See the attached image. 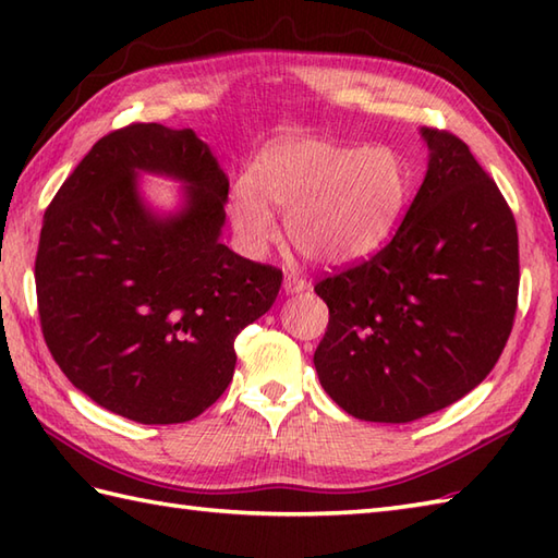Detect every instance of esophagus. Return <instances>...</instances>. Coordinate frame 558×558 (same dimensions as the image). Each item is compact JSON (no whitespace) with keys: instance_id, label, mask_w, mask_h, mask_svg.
Instances as JSON below:
<instances>
[{"instance_id":"esophagus-1","label":"esophagus","mask_w":558,"mask_h":558,"mask_svg":"<svg viewBox=\"0 0 558 558\" xmlns=\"http://www.w3.org/2000/svg\"><path fill=\"white\" fill-rule=\"evenodd\" d=\"M286 292L288 294H300V292H304V290H310L312 288V282H306L304 278H300V276H294V272H288L286 276Z\"/></svg>"}]
</instances>
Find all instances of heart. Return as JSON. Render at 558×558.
<instances>
[{"label":"heart","mask_w":558,"mask_h":558,"mask_svg":"<svg viewBox=\"0 0 558 558\" xmlns=\"http://www.w3.org/2000/svg\"><path fill=\"white\" fill-rule=\"evenodd\" d=\"M412 192L410 165L393 148L290 136L260 150L230 192L234 232L252 254L276 242L272 208L290 244L318 266L366 258L396 230Z\"/></svg>","instance_id":"b5f03b06"}]
</instances>
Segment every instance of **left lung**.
I'll list each match as a JSON object with an SVG mask.
<instances>
[{"label": "left lung", "mask_w": 558, "mask_h": 558, "mask_svg": "<svg viewBox=\"0 0 558 558\" xmlns=\"http://www.w3.org/2000/svg\"><path fill=\"white\" fill-rule=\"evenodd\" d=\"M420 134L429 162L393 240L314 288L330 314L318 381L364 422L405 424L453 405L487 378L513 328V213L458 136Z\"/></svg>", "instance_id": "obj_1"}]
</instances>
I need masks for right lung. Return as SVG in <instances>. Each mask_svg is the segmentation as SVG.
Listing matches in <instances>:
<instances>
[{
	"label": "right lung",
	"instance_id": "1",
	"mask_svg": "<svg viewBox=\"0 0 558 558\" xmlns=\"http://www.w3.org/2000/svg\"><path fill=\"white\" fill-rule=\"evenodd\" d=\"M183 184L165 214L140 174ZM228 174L192 129L129 124L102 136L45 210L35 290L59 369L100 408L180 424L234 374V338L278 298L282 272L220 242Z\"/></svg>",
	"mask_w": 558,
	"mask_h": 558
}]
</instances>
